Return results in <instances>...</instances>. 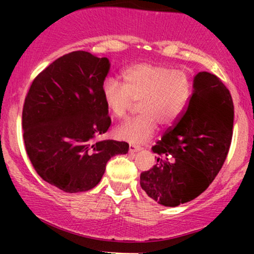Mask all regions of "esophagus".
Instances as JSON below:
<instances>
[{"label":"esophagus","instance_id":"esophagus-1","mask_svg":"<svg viewBox=\"0 0 254 254\" xmlns=\"http://www.w3.org/2000/svg\"><path fill=\"white\" fill-rule=\"evenodd\" d=\"M141 150V147H138V145H135V144H130L129 145V151L130 153H136V151Z\"/></svg>","mask_w":254,"mask_h":254}]
</instances>
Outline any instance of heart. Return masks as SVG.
<instances>
[{"mask_svg": "<svg viewBox=\"0 0 254 254\" xmlns=\"http://www.w3.org/2000/svg\"><path fill=\"white\" fill-rule=\"evenodd\" d=\"M123 84L109 77L101 98L113 117L124 118L138 101V117L118 125L116 135L131 143H143L155 133L157 124L171 127L185 112L192 95L190 75L164 64L136 63L122 72Z\"/></svg>", "mask_w": 254, "mask_h": 254, "instance_id": "1", "label": "heart"}]
</instances>
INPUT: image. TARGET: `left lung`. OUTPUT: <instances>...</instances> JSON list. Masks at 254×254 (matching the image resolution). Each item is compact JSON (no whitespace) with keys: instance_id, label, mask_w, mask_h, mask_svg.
<instances>
[{"instance_id":"obj_1","label":"left lung","mask_w":254,"mask_h":254,"mask_svg":"<svg viewBox=\"0 0 254 254\" xmlns=\"http://www.w3.org/2000/svg\"><path fill=\"white\" fill-rule=\"evenodd\" d=\"M233 122L229 90L214 74L198 72L185 112L151 147L156 165L142 172L139 182L148 196L177 206L205 191L226 161Z\"/></svg>"}]
</instances>
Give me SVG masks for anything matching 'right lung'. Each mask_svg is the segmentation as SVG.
<instances>
[{
	"label": "right lung",
	"mask_w": 254,
	"mask_h": 254,
	"mask_svg": "<svg viewBox=\"0 0 254 254\" xmlns=\"http://www.w3.org/2000/svg\"><path fill=\"white\" fill-rule=\"evenodd\" d=\"M110 61L87 51L57 58L32 82L22 109L26 153L39 177L69 193L97 186L127 142L97 137L111 118L101 98Z\"/></svg>",
	"instance_id": "right-lung-1"
}]
</instances>
